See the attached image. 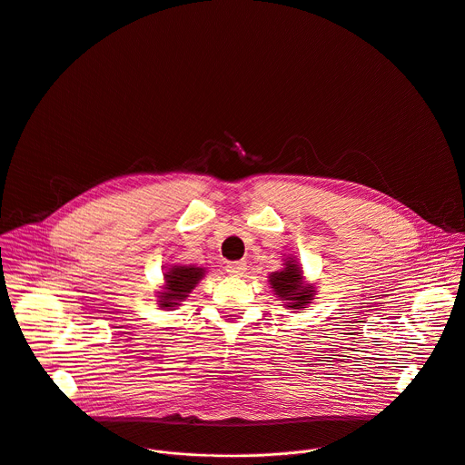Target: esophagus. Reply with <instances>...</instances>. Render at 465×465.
Segmentation results:
<instances>
[{"instance_id":"esophagus-1","label":"esophagus","mask_w":465,"mask_h":465,"mask_svg":"<svg viewBox=\"0 0 465 465\" xmlns=\"http://www.w3.org/2000/svg\"><path fill=\"white\" fill-rule=\"evenodd\" d=\"M244 271H246V262L244 261H233V262L226 264V272L230 276H242Z\"/></svg>"}]
</instances>
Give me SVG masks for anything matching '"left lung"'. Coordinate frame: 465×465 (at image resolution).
<instances>
[{"label":"left lung","mask_w":465,"mask_h":465,"mask_svg":"<svg viewBox=\"0 0 465 465\" xmlns=\"http://www.w3.org/2000/svg\"><path fill=\"white\" fill-rule=\"evenodd\" d=\"M283 261V269L269 274V285L287 309L303 311L312 303L316 287L305 282L302 264L296 261V257H287Z\"/></svg>","instance_id":"1"}]
</instances>
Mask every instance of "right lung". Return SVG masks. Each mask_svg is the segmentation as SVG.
I'll list each match as a JSON object with an SVG mask.
<instances>
[{
	"label": "right lung",
	"mask_w": 465,
	"mask_h": 465,
	"mask_svg": "<svg viewBox=\"0 0 465 465\" xmlns=\"http://www.w3.org/2000/svg\"><path fill=\"white\" fill-rule=\"evenodd\" d=\"M204 267H196V264H169L163 272V283L160 291H156L158 307L163 311H173L174 307L182 305L191 291L198 285L206 276Z\"/></svg>",
	"instance_id": "obj_1"
}]
</instances>
